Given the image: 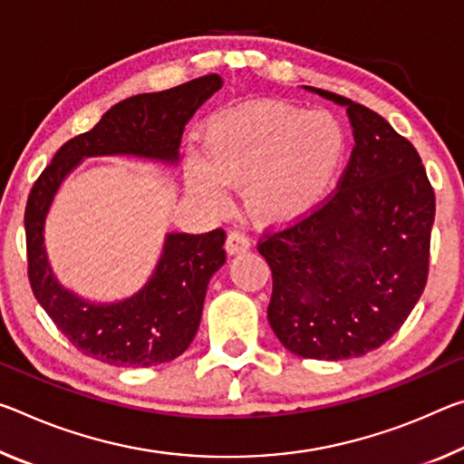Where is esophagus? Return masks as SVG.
Here are the masks:
<instances>
[{
  "mask_svg": "<svg viewBox=\"0 0 464 464\" xmlns=\"http://www.w3.org/2000/svg\"><path fill=\"white\" fill-rule=\"evenodd\" d=\"M249 249V239L246 237L244 233L239 231H233L229 233V237L225 241V252L229 256H237L241 252H247Z\"/></svg>",
  "mask_w": 464,
  "mask_h": 464,
  "instance_id": "1",
  "label": "esophagus"
}]
</instances>
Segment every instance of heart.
Returning <instances> with one entry per match:
<instances>
[{
	"label": "heart",
	"mask_w": 464,
	"mask_h": 464,
	"mask_svg": "<svg viewBox=\"0 0 464 464\" xmlns=\"http://www.w3.org/2000/svg\"><path fill=\"white\" fill-rule=\"evenodd\" d=\"M347 138L336 117L283 101L247 102L206 121L202 152L188 150V194L210 208L241 186V202L260 227L297 225L333 194Z\"/></svg>",
	"instance_id": "heart-1"
}]
</instances>
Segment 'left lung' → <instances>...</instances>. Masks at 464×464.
Wrapping results in <instances>:
<instances>
[{
  "label": "left lung",
  "mask_w": 464,
  "mask_h": 464,
  "mask_svg": "<svg viewBox=\"0 0 464 464\" xmlns=\"http://www.w3.org/2000/svg\"><path fill=\"white\" fill-rule=\"evenodd\" d=\"M304 88L347 109L355 146L338 192L258 249L272 270L278 341L299 357L338 362L384 344L421 297L436 198L415 146L384 117Z\"/></svg>",
  "instance_id": "8db88e82"
}]
</instances>
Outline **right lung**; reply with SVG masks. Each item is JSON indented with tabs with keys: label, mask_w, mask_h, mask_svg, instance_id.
Returning a JSON list of instances; mask_svg holds the SVG:
<instances>
[{
	"label": "right lung",
	"mask_w": 464,
	"mask_h": 464,
	"mask_svg": "<svg viewBox=\"0 0 464 464\" xmlns=\"http://www.w3.org/2000/svg\"><path fill=\"white\" fill-rule=\"evenodd\" d=\"M218 88L223 78L210 73L117 102L91 131L65 142L33 186L24 215L33 293L62 334L88 357L120 367H150L179 357L200 326L210 276L225 264V231L167 233L142 289L126 299L92 301L63 286L51 268L45 247L51 204L84 159L134 157L178 165L186 123Z\"/></svg>",
	"instance_id": "add662e5"
}]
</instances>
